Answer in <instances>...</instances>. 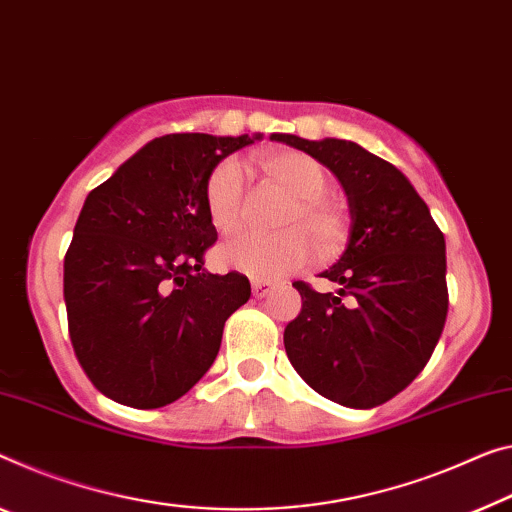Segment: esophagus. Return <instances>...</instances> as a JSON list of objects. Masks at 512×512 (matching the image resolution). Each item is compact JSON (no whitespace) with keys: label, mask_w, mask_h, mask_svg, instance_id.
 Masks as SVG:
<instances>
[{"label":"esophagus","mask_w":512,"mask_h":512,"mask_svg":"<svg viewBox=\"0 0 512 512\" xmlns=\"http://www.w3.org/2000/svg\"><path fill=\"white\" fill-rule=\"evenodd\" d=\"M272 288H274L272 281H265V279L251 281V293H254V297H267L272 293Z\"/></svg>","instance_id":"esophagus-1"}]
</instances>
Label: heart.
Segmentation results:
<instances>
[{
    "instance_id": "heart-1",
    "label": "heart",
    "mask_w": 512,
    "mask_h": 512,
    "mask_svg": "<svg viewBox=\"0 0 512 512\" xmlns=\"http://www.w3.org/2000/svg\"><path fill=\"white\" fill-rule=\"evenodd\" d=\"M274 185L293 196L281 215L286 231L274 235L235 233L222 242L217 258L224 267L238 270L254 279H279L300 270L316 256V243L322 256H332L348 238V212L327 187L332 183L325 164L300 151H283L258 160ZM245 199V174L235 160L219 162L206 183V208L210 222L219 231H231L240 222Z\"/></svg>"
}]
</instances>
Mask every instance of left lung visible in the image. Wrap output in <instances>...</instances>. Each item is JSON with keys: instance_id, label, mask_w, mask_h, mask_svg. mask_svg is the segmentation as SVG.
Wrapping results in <instances>:
<instances>
[{"instance_id": "left-lung-1", "label": "left lung", "mask_w": 512, "mask_h": 512, "mask_svg": "<svg viewBox=\"0 0 512 512\" xmlns=\"http://www.w3.org/2000/svg\"><path fill=\"white\" fill-rule=\"evenodd\" d=\"M274 141L325 164L348 196L352 219L343 256L320 274L338 283L336 293L293 283L302 311L283 332L286 355L313 391L338 405L387 403L423 371L442 336L444 233L403 171L355 141Z\"/></svg>"}]
</instances>
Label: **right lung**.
<instances>
[{
	"label": "right lung",
	"mask_w": 512,
	"mask_h": 512,
	"mask_svg": "<svg viewBox=\"0 0 512 512\" xmlns=\"http://www.w3.org/2000/svg\"><path fill=\"white\" fill-rule=\"evenodd\" d=\"M258 139L157 137L86 196L66 251L64 300L75 355L107 398L164 407L215 361L224 322L251 286L240 272L203 270L217 240L206 183L226 155Z\"/></svg>",
	"instance_id": "obj_1"
}]
</instances>
